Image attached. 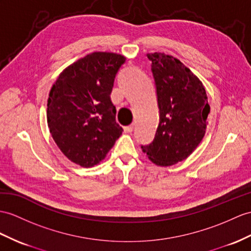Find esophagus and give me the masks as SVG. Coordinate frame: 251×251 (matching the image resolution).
<instances>
[{
    "label": "esophagus",
    "mask_w": 251,
    "mask_h": 251,
    "mask_svg": "<svg viewBox=\"0 0 251 251\" xmlns=\"http://www.w3.org/2000/svg\"><path fill=\"white\" fill-rule=\"evenodd\" d=\"M125 129V132L126 133H131L133 130H134V125H130V126H126L124 127Z\"/></svg>",
    "instance_id": "obj_1"
}]
</instances>
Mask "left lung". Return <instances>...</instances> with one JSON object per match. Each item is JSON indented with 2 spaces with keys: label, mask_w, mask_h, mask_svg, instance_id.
I'll return each mask as SVG.
<instances>
[{
  "label": "left lung",
  "mask_w": 251,
  "mask_h": 251,
  "mask_svg": "<svg viewBox=\"0 0 251 251\" xmlns=\"http://www.w3.org/2000/svg\"><path fill=\"white\" fill-rule=\"evenodd\" d=\"M156 85L160 124L150 145L142 146L157 166L185 160L204 137L210 105L202 82L178 58L148 53Z\"/></svg>",
  "instance_id": "obj_1"
}]
</instances>
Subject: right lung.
<instances>
[{"label":"right lung","mask_w":251,"mask_h":251,"mask_svg":"<svg viewBox=\"0 0 251 251\" xmlns=\"http://www.w3.org/2000/svg\"><path fill=\"white\" fill-rule=\"evenodd\" d=\"M126 56L94 52L69 65L48 98L47 121L64 155L89 168L105 158L121 133L111 100L116 73Z\"/></svg>","instance_id":"1"}]
</instances>
